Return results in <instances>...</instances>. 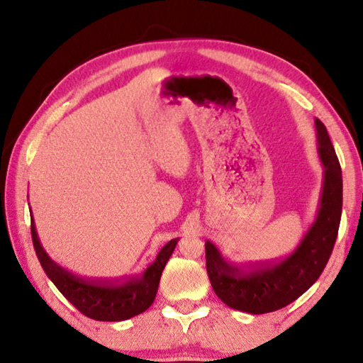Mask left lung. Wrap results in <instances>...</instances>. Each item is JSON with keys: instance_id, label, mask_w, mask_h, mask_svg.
Masks as SVG:
<instances>
[{"instance_id": "left-lung-1", "label": "left lung", "mask_w": 363, "mask_h": 363, "mask_svg": "<svg viewBox=\"0 0 363 363\" xmlns=\"http://www.w3.org/2000/svg\"><path fill=\"white\" fill-rule=\"evenodd\" d=\"M317 153L323 168L314 223L290 253L275 261L235 266L206 242V272L218 298L232 309L267 314L293 303L320 277L333 251L342 210V176L327 128L315 118Z\"/></svg>"}]
</instances>
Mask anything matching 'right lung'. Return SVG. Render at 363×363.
<instances>
[{
  "instance_id": "1",
  "label": "right lung",
  "mask_w": 363,
  "mask_h": 363,
  "mask_svg": "<svg viewBox=\"0 0 363 363\" xmlns=\"http://www.w3.org/2000/svg\"><path fill=\"white\" fill-rule=\"evenodd\" d=\"M33 219V216H32ZM32 238L36 256L57 290L86 317L101 322H121L145 312L157 296L160 277L173 255L179 238H173L160 250L155 261L143 274L125 280L89 281L70 274L54 262L41 247L32 220Z\"/></svg>"
}]
</instances>
